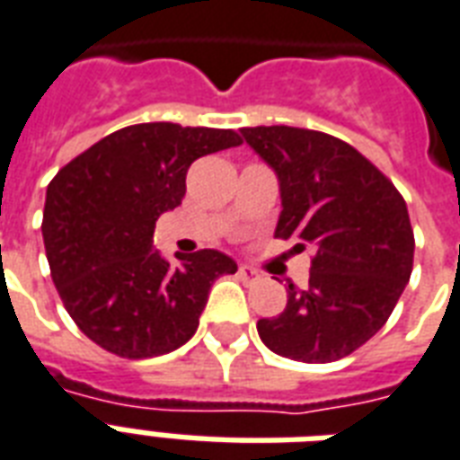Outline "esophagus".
<instances>
[{"mask_svg": "<svg viewBox=\"0 0 460 460\" xmlns=\"http://www.w3.org/2000/svg\"><path fill=\"white\" fill-rule=\"evenodd\" d=\"M237 276H240L243 281H254V279H259L257 269L247 267V264H240V269H237Z\"/></svg>", "mask_w": 460, "mask_h": 460, "instance_id": "34e87169", "label": "esophagus"}]
</instances>
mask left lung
<instances>
[{
  "label": "left lung",
  "mask_w": 460,
  "mask_h": 460,
  "mask_svg": "<svg viewBox=\"0 0 460 460\" xmlns=\"http://www.w3.org/2000/svg\"><path fill=\"white\" fill-rule=\"evenodd\" d=\"M240 133L279 179L281 216L274 234L315 247L308 286H288L286 308L259 320V337L293 361L349 357L385 324L412 274L405 199L340 137L291 126Z\"/></svg>",
  "instance_id": "8db88e82"
}]
</instances>
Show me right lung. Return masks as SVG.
Listing matches in <instances>:
<instances>
[{
    "label": "right lung",
    "instance_id": "add662e5",
    "mask_svg": "<svg viewBox=\"0 0 460 460\" xmlns=\"http://www.w3.org/2000/svg\"><path fill=\"white\" fill-rule=\"evenodd\" d=\"M243 137L220 128L137 123L106 136L48 184L43 210L50 276L65 310L99 347L150 358L191 340L217 276L237 264L217 250H155V223L186 193V172Z\"/></svg>",
    "mask_w": 460,
    "mask_h": 460
}]
</instances>
